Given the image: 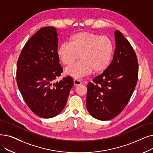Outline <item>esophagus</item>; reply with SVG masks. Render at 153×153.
Instances as JSON below:
<instances>
[{
    "mask_svg": "<svg viewBox=\"0 0 153 153\" xmlns=\"http://www.w3.org/2000/svg\"><path fill=\"white\" fill-rule=\"evenodd\" d=\"M74 85H79L81 84H82V82L80 80H79V79H74Z\"/></svg>",
    "mask_w": 153,
    "mask_h": 153,
    "instance_id": "1",
    "label": "esophagus"
}]
</instances>
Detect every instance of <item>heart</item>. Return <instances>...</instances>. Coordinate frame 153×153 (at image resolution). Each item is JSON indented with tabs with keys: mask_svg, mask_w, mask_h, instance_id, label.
Segmentation results:
<instances>
[{
	"mask_svg": "<svg viewBox=\"0 0 153 153\" xmlns=\"http://www.w3.org/2000/svg\"><path fill=\"white\" fill-rule=\"evenodd\" d=\"M114 45L107 36L95 33L80 32L72 35L69 42H63L57 54L64 65H70L80 57L79 61L65 69V74L74 78L88 76L94 71L100 73L109 66L113 54Z\"/></svg>",
	"mask_w": 153,
	"mask_h": 153,
	"instance_id": "1",
	"label": "heart"
}]
</instances>
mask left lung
<instances>
[{
	"label": "left lung",
	"instance_id": "1",
	"mask_svg": "<svg viewBox=\"0 0 153 153\" xmlns=\"http://www.w3.org/2000/svg\"><path fill=\"white\" fill-rule=\"evenodd\" d=\"M113 59L101 75L88 84L86 107L98 120L108 121L120 114L134 92L138 78L136 53L118 30L114 32Z\"/></svg>",
	"mask_w": 153,
	"mask_h": 153
}]
</instances>
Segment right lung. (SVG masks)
<instances>
[{
	"mask_svg": "<svg viewBox=\"0 0 153 153\" xmlns=\"http://www.w3.org/2000/svg\"><path fill=\"white\" fill-rule=\"evenodd\" d=\"M57 37L54 27L39 29L24 45L17 64L19 91L30 109L43 118L60 113L74 85L70 76L52 82L63 71L57 54Z\"/></svg>",
	"mask_w": 153,
	"mask_h": 153,
	"instance_id": "right-lung-1",
	"label": "right lung"
}]
</instances>
